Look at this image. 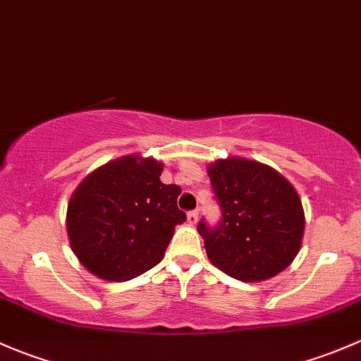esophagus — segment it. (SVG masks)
Returning <instances> with one entry per match:
<instances>
[{
    "label": "esophagus",
    "mask_w": 361,
    "mask_h": 361,
    "mask_svg": "<svg viewBox=\"0 0 361 361\" xmlns=\"http://www.w3.org/2000/svg\"><path fill=\"white\" fill-rule=\"evenodd\" d=\"M198 215H200V210H191L188 214V222L189 224H196L198 222Z\"/></svg>",
    "instance_id": "obj_1"
}]
</instances>
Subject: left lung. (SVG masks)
I'll use <instances>...</instances> for the list:
<instances>
[{"label":"left lung","instance_id":"obj_1","mask_svg":"<svg viewBox=\"0 0 361 361\" xmlns=\"http://www.w3.org/2000/svg\"><path fill=\"white\" fill-rule=\"evenodd\" d=\"M221 221L198 222L212 264L241 281L274 276L295 259L304 233L302 203L276 170L229 158L208 166Z\"/></svg>","mask_w":361,"mask_h":361}]
</instances>
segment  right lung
Here are the masks:
<instances>
[{"mask_svg": "<svg viewBox=\"0 0 361 361\" xmlns=\"http://www.w3.org/2000/svg\"><path fill=\"white\" fill-rule=\"evenodd\" d=\"M161 163L126 156L87 177L68 207L71 247L90 273L126 281L163 259L176 226L180 188L163 184Z\"/></svg>", "mask_w": 361, "mask_h": 361, "instance_id": "obj_1", "label": "right lung"}]
</instances>
